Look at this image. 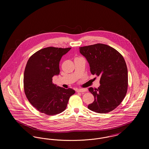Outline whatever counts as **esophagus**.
Segmentation results:
<instances>
[{"instance_id": "1", "label": "esophagus", "mask_w": 149, "mask_h": 149, "mask_svg": "<svg viewBox=\"0 0 149 149\" xmlns=\"http://www.w3.org/2000/svg\"><path fill=\"white\" fill-rule=\"evenodd\" d=\"M86 89H77V92H86Z\"/></svg>"}]
</instances>
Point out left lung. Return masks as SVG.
<instances>
[{"label": "left lung", "instance_id": "left-lung-1", "mask_svg": "<svg viewBox=\"0 0 149 149\" xmlns=\"http://www.w3.org/2000/svg\"><path fill=\"white\" fill-rule=\"evenodd\" d=\"M79 51L89 64L92 74L100 78L98 89H88L94 100L88 108L99 113L113 111L120 104L127 91V68L123 57L112 47L102 43L81 47Z\"/></svg>", "mask_w": 149, "mask_h": 149}]
</instances>
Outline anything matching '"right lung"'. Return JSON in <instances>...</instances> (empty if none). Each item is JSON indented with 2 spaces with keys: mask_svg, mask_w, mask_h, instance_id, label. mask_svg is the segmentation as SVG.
Instances as JSON below:
<instances>
[{
  "mask_svg": "<svg viewBox=\"0 0 149 149\" xmlns=\"http://www.w3.org/2000/svg\"><path fill=\"white\" fill-rule=\"evenodd\" d=\"M71 48L49 47L39 50L29 58L24 72V89L29 103L47 115L61 113L75 91L52 83L60 74L59 63Z\"/></svg>",
  "mask_w": 149,
  "mask_h": 149,
  "instance_id": "right-lung-1",
  "label": "right lung"
}]
</instances>
